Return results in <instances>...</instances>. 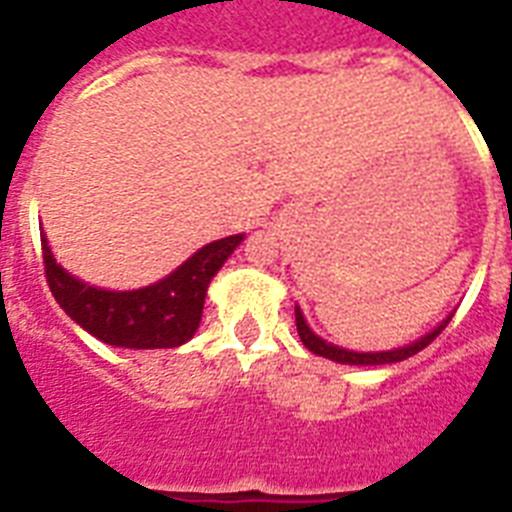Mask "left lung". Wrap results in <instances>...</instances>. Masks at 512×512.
Wrapping results in <instances>:
<instances>
[{"label": "left lung", "instance_id": "obj_1", "mask_svg": "<svg viewBox=\"0 0 512 512\" xmlns=\"http://www.w3.org/2000/svg\"><path fill=\"white\" fill-rule=\"evenodd\" d=\"M294 318H297L299 339H302V344H305L307 350L315 352V355L328 357V360H336V363H344V365L400 363V360H407V357H413L415 352H421L423 347H429V344L434 342L436 336L442 334L444 326L450 323V318H447V321L439 323V326H436L434 331H431V334L421 336L418 342L407 344V347H400V350H389V352H350V350H342V347H334V344L323 342L321 336H315L313 331H310V326H307V323H305V315H302V310H299V307H294Z\"/></svg>", "mask_w": 512, "mask_h": 512}]
</instances>
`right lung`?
<instances>
[{"instance_id": "1", "label": "right lung", "mask_w": 512, "mask_h": 512, "mask_svg": "<svg viewBox=\"0 0 512 512\" xmlns=\"http://www.w3.org/2000/svg\"><path fill=\"white\" fill-rule=\"evenodd\" d=\"M244 236L207 244L157 284L134 292H107L78 281L57 265L47 236H41L44 273L57 305L99 342L128 350H170L189 342L205 307L207 286Z\"/></svg>"}]
</instances>
